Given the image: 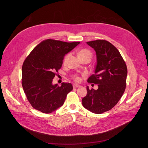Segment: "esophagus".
<instances>
[{
  "mask_svg": "<svg viewBox=\"0 0 148 148\" xmlns=\"http://www.w3.org/2000/svg\"><path fill=\"white\" fill-rule=\"evenodd\" d=\"M73 88H79L81 87L79 85H78V84H73Z\"/></svg>",
  "mask_w": 148,
  "mask_h": 148,
  "instance_id": "obj_1",
  "label": "esophagus"
}]
</instances>
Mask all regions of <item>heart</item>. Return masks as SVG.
Instances as JSON below:
<instances>
[{"instance_id":"heart-1","label":"heart","mask_w":148,"mask_h":148,"mask_svg":"<svg viewBox=\"0 0 148 148\" xmlns=\"http://www.w3.org/2000/svg\"><path fill=\"white\" fill-rule=\"evenodd\" d=\"M70 54H68L65 56V57L64 58V60H63V62H64V64H66V63H67V60H68V59L70 57ZM78 57L80 59L82 58H84V57H88V58H91V53L88 50L84 49H82V50L79 51V52L78 53ZM73 78L76 82H79L80 80H81V78L78 75H73Z\"/></svg>"}]
</instances>
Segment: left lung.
<instances>
[{"instance_id":"left-lung-1","label":"left lung","mask_w":148,"mask_h":148,"mask_svg":"<svg viewBox=\"0 0 148 148\" xmlns=\"http://www.w3.org/2000/svg\"><path fill=\"white\" fill-rule=\"evenodd\" d=\"M96 52L95 73L88 83L98 84L97 90H90L82 99L83 107L90 111L100 114L111 110L122 97L125 88L127 67L118 50L109 41L97 40L87 42Z\"/></svg>"}]
</instances>
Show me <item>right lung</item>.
Here are the masks:
<instances>
[{"instance_id":"right-lung-1","label":"right lung","mask_w":148,"mask_h":148,"mask_svg":"<svg viewBox=\"0 0 148 148\" xmlns=\"http://www.w3.org/2000/svg\"><path fill=\"white\" fill-rule=\"evenodd\" d=\"M80 42L47 39L41 41L25 59L22 70V84L26 97L36 110L50 114L61 107L73 89L71 83L53 85V79L62 64L66 54Z\"/></svg>"}]
</instances>
